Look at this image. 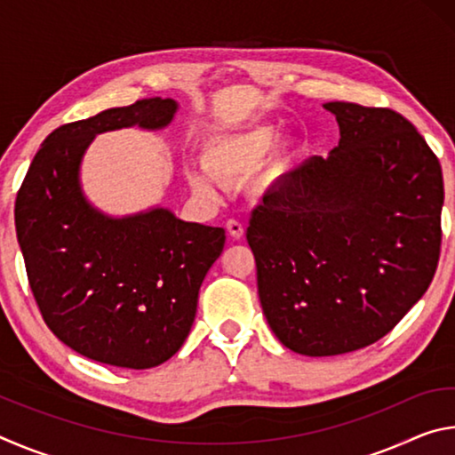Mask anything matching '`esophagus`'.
Returning a JSON list of instances; mask_svg holds the SVG:
<instances>
[{
    "label": "esophagus",
    "mask_w": 455,
    "mask_h": 455,
    "mask_svg": "<svg viewBox=\"0 0 455 455\" xmlns=\"http://www.w3.org/2000/svg\"><path fill=\"white\" fill-rule=\"evenodd\" d=\"M227 230H228V235L233 236V238H241V236L244 235L243 222H238V220H235V219L227 220Z\"/></svg>",
    "instance_id": "esophagus-1"
}]
</instances>
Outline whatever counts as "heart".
Segmentation results:
<instances>
[{
  "mask_svg": "<svg viewBox=\"0 0 455 455\" xmlns=\"http://www.w3.org/2000/svg\"><path fill=\"white\" fill-rule=\"evenodd\" d=\"M281 130L268 122L246 126L236 132L217 136L206 144L204 164L190 163L187 164V180L190 188L198 196L214 198L220 192V182L238 180L255 172L265 163L268 154L279 142ZM283 171V158L273 166V174Z\"/></svg>",
  "mask_w": 455,
  "mask_h": 455,
  "instance_id": "heart-1",
  "label": "heart"
}]
</instances>
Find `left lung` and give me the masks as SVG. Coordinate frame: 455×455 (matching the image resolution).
I'll return each instance as SVG.
<instances>
[{
    "label": "left lung",
    "mask_w": 455,
    "mask_h": 455,
    "mask_svg": "<svg viewBox=\"0 0 455 455\" xmlns=\"http://www.w3.org/2000/svg\"><path fill=\"white\" fill-rule=\"evenodd\" d=\"M323 108L339 144L283 174L246 228L268 327L309 357L387 335L427 291L442 244V166L411 122L389 108Z\"/></svg>",
    "instance_id": "1"
}]
</instances>
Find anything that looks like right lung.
Instances as JSON below:
<instances>
[{
	"label": "right lung",
	"mask_w": 455,
	"mask_h": 455,
	"mask_svg": "<svg viewBox=\"0 0 455 455\" xmlns=\"http://www.w3.org/2000/svg\"><path fill=\"white\" fill-rule=\"evenodd\" d=\"M176 110L172 98H146L56 128L15 198V233L45 325L100 363L150 369L171 359L225 246V228L184 222L163 206L110 217L82 190V160L98 134L163 130Z\"/></svg>",
	"instance_id": "add662e5"
}]
</instances>
